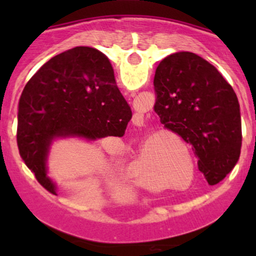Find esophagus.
I'll list each match as a JSON object with an SVG mask.
<instances>
[{"label":"esophagus","instance_id":"obj_1","mask_svg":"<svg viewBox=\"0 0 256 256\" xmlns=\"http://www.w3.org/2000/svg\"><path fill=\"white\" fill-rule=\"evenodd\" d=\"M136 116H138V119H140V122H143V116H143V114H140V113H136Z\"/></svg>","mask_w":256,"mask_h":256}]
</instances>
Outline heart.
Returning a JSON list of instances; mask_svg holds the SVG:
<instances>
[{
	"mask_svg": "<svg viewBox=\"0 0 256 256\" xmlns=\"http://www.w3.org/2000/svg\"><path fill=\"white\" fill-rule=\"evenodd\" d=\"M192 171V167H190ZM132 173H134V180L137 182V184L142 185V186L148 188V189H154L155 184L152 182H149V176L150 173L148 172V167L146 165V158L143 155H137L136 158H134V162L131 165ZM173 173L177 176H180V177H186V167L182 164H177L176 166L171 167Z\"/></svg>",
	"mask_w": 256,
	"mask_h": 256,
	"instance_id": "obj_1",
	"label": "heart"
}]
</instances>
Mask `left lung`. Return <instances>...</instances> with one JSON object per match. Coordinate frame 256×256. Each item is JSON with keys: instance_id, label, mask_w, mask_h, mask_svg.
<instances>
[{"instance_id": "8db88e82", "label": "left lung", "mask_w": 256, "mask_h": 256, "mask_svg": "<svg viewBox=\"0 0 256 256\" xmlns=\"http://www.w3.org/2000/svg\"><path fill=\"white\" fill-rule=\"evenodd\" d=\"M154 110L161 124L192 144L198 170L210 185L232 171L242 146L240 104L218 70L190 52L158 64Z\"/></svg>"}]
</instances>
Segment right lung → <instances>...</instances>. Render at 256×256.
<instances>
[{"mask_svg": "<svg viewBox=\"0 0 256 256\" xmlns=\"http://www.w3.org/2000/svg\"><path fill=\"white\" fill-rule=\"evenodd\" d=\"M131 118L108 58L95 48L76 46L50 58L26 84L18 110L20 156L37 180L56 194L46 167L52 142L122 137Z\"/></svg>", "mask_w": 256, "mask_h": 256, "instance_id": "right-lung-1", "label": "right lung"}]
</instances>
